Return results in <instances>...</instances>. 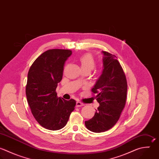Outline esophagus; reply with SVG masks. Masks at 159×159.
<instances>
[{
	"instance_id": "1",
	"label": "esophagus",
	"mask_w": 159,
	"mask_h": 159,
	"mask_svg": "<svg viewBox=\"0 0 159 159\" xmlns=\"http://www.w3.org/2000/svg\"><path fill=\"white\" fill-rule=\"evenodd\" d=\"M84 106L83 103H82V102H81L80 101H77L76 102V107H81V106Z\"/></svg>"
}]
</instances>
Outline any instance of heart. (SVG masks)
<instances>
[{
    "label": "heart",
    "instance_id": "obj_1",
    "mask_svg": "<svg viewBox=\"0 0 159 159\" xmlns=\"http://www.w3.org/2000/svg\"><path fill=\"white\" fill-rule=\"evenodd\" d=\"M79 61L82 71H88L90 72L95 67V59L90 53H86L81 55L79 58Z\"/></svg>",
    "mask_w": 159,
    "mask_h": 159
}]
</instances>
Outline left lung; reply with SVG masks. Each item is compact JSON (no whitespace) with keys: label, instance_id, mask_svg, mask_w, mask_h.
Listing matches in <instances>:
<instances>
[{"label":"left lung","instance_id":"obj_1","mask_svg":"<svg viewBox=\"0 0 159 159\" xmlns=\"http://www.w3.org/2000/svg\"><path fill=\"white\" fill-rule=\"evenodd\" d=\"M103 54L102 74L92 89L99 106L93 117L85 121L86 128L99 133L112 128L118 121L125 106L127 84L123 70L116 57L106 52Z\"/></svg>","mask_w":159,"mask_h":159}]
</instances>
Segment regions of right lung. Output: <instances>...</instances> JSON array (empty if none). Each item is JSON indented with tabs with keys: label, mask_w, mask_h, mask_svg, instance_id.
<instances>
[{
	"label": "right lung",
	"mask_w": 159,
	"mask_h": 159,
	"mask_svg": "<svg viewBox=\"0 0 159 159\" xmlns=\"http://www.w3.org/2000/svg\"><path fill=\"white\" fill-rule=\"evenodd\" d=\"M71 53L69 50H47L35 60L28 73L27 102L37 121L49 130L64 127L75 109V100L58 98L56 92L65 63Z\"/></svg>",
	"instance_id": "1"
}]
</instances>
